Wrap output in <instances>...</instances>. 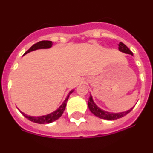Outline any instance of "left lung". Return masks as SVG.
<instances>
[{"label":"left lung","mask_w":153,"mask_h":153,"mask_svg":"<svg viewBox=\"0 0 153 153\" xmlns=\"http://www.w3.org/2000/svg\"><path fill=\"white\" fill-rule=\"evenodd\" d=\"M119 47L118 49L120 52H123L124 53H126V54H130L132 55V53L131 52L130 50L123 44L122 42H120V44H118ZM88 107L90 109V112L93 113V115H95L96 117H99L100 119H104V120H117V119L122 118L124 116H126V114H128L129 113H130L131 110L133 109V107H132L131 109H128L125 112H121V113H110V112L105 111L103 109H100L97 106V104L94 102L93 100V97L90 94V98H89L88 100Z\"/></svg>","instance_id":"left-lung-1"}]
</instances>
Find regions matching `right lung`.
I'll use <instances>...</instances> for the list:
<instances>
[{"instance_id":"right-lung-1","label":"right lung","mask_w":153,"mask_h":153,"mask_svg":"<svg viewBox=\"0 0 153 153\" xmlns=\"http://www.w3.org/2000/svg\"><path fill=\"white\" fill-rule=\"evenodd\" d=\"M53 43L52 41H49V40H43V41H40L36 44H33V46H31L30 48L28 51H27L25 52L24 55L27 54L28 53L31 52V51H36V50H40V49H49L51 47H52ZM74 91V89L72 90H70V93H68V95L67 96V98L65 99L64 101L63 102V103L59 106L58 109H56L55 111L52 112V113H49V114L44 115V116H39V117H32V116H28V115L25 114L24 113L21 112L20 109V112L24 115V117H26L27 119H28L29 120L32 121L33 123H36L39 124H45V123H51L52 122H54L56 120L60 118L62 116V114L63 113L65 110V108H66V106H67V100H68L69 97L73 92Z\"/></svg>"}]
</instances>
